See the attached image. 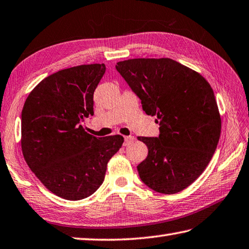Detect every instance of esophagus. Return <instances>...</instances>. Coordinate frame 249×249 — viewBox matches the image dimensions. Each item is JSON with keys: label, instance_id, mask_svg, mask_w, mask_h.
<instances>
[{"label": "esophagus", "instance_id": "1", "mask_svg": "<svg viewBox=\"0 0 249 249\" xmlns=\"http://www.w3.org/2000/svg\"><path fill=\"white\" fill-rule=\"evenodd\" d=\"M134 138L133 137H124V145H129L131 142H133Z\"/></svg>", "mask_w": 249, "mask_h": 249}]
</instances>
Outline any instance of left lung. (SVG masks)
<instances>
[{
	"label": "left lung",
	"instance_id": "8db88e82",
	"mask_svg": "<svg viewBox=\"0 0 249 249\" xmlns=\"http://www.w3.org/2000/svg\"><path fill=\"white\" fill-rule=\"evenodd\" d=\"M116 69L160 125L158 138H138L148 148L138 166L141 180L158 193L181 192L203 173L219 142L221 118L212 87L170 58L128 59Z\"/></svg>",
	"mask_w": 249,
	"mask_h": 249
}]
</instances>
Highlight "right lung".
<instances>
[{
	"mask_svg": "<svg viewBox=\"0 0 249 249\" xmlns=\"http://www.w3.org/2000/svg\"><path fill=\"white\" fill-rule=\"evenodd\" d=\"M105 70L104 64L59 70L37 84L23 105V158L42 184L64 199L94 193L124 143L121 135L96 138L79 124L94 114L93 94Z\"/></svg>",
	"mask_w": 249,
	"mask_h": 249,
	"instance_id": "right-lung-1",
	"label": "right lung"
}]
</instances>
